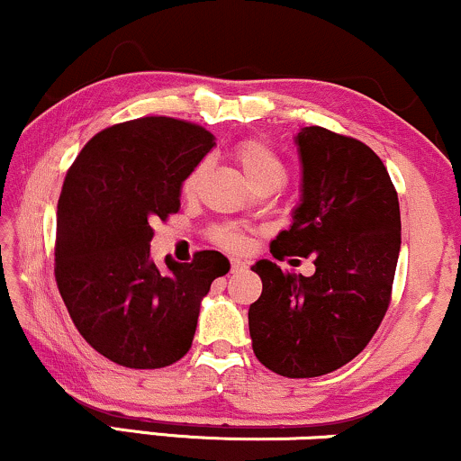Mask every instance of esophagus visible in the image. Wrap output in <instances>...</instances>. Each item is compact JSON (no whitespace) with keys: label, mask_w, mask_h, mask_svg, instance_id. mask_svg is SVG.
<instances>
[{"label":"esophagus","mask_w":461,"mask_h":461,"mask_svg":"<svg viewBox=\"0 0 461 461\" xmlns=\"http://www.w3.org/2000/svg\"><path fill=\"white\" fill-rule=\"evenodd\" d=\"M248 267V263L246 260H241V258H232L230 260V274H237V271H243Z\"/></svg>","instance_id":"obj_1"}]
</instances>
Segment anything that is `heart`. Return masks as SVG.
<instances>
[{"mask_svg":"<svg viewBox=\"0 0 461 461\" xmlns=\"http://www.w3.org/2000/svg\"><path fill=\"white\" fill-rule=\"evenodd\" d=\"M232 160L240 167L241 175L248 179V184H252L254 187L277 185L284 177V164L280 156L260 139L240 140V143L232 147ZM203 173L204 167H196L192 170L184 179V184H181V194L185 198L196 196ZM207 237L215 246L232 249V252L246 248V232L235 224H215L213 229H209Z\"/></svg>","mask_w":461,"mask_h":461,"instance_id":"1","label":"heart"}]
</instances>
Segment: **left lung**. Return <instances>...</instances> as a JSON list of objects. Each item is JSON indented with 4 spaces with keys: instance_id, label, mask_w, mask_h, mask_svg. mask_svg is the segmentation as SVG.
I'll list each match as a JSON object with an SVG mask.
<instances>
[{
    "instance_id": "1",
    "label": "left lung",
    "mask_w": 461,
    "mask_h": 461,
    "mask_svg": "<svg viewBox=\"0 0 461 461\" xmlns=\"http://www.w3.org/2000/svg\"><path fill=\"white\" fill-rule=\"evenodd\" d=\"M303 198L274 258H314V276L252 267L263 293L248 322L257 359L286 378L335 372L369 344L391 303L402 243L393 181L366 143L321 126L297 134Z\"/></svg>"
}]
</instances>
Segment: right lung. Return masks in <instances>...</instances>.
I'll return each mask as SVG.
<instances>
[{
    "label": "right lung",
    "mask_w": 461,
    "mask_h": 461,
    "mask_svg": "<svg viewBox=\"0 0 461 461\" xmlns=\"http://www.w3.org/2000/svg\"><path fill=\"white\" fill-rule=\"evenodd\" d=\"M213 134L175 117L102 130L68 168L57 203L55 282L85 342L123 367L179 361L194 339L201 299L229 260L203 249L192 263L149 258L153 224L179 212L181 184Z\"/></svg>",
    "instance_id": "right-lung-1"
}]
</instances>
